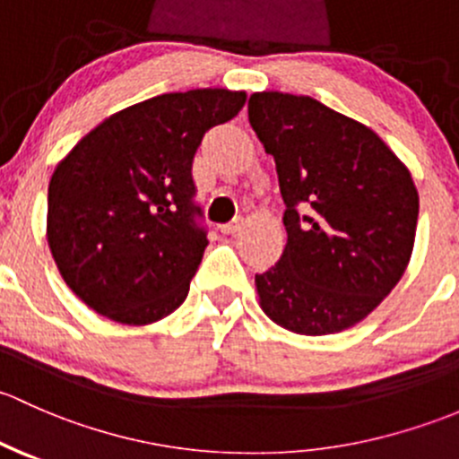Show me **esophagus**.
<instances>
[{"instance_id":"esophagus-1","label":"esophagus","mask_w":459,"mask_h":459,"mask_svg":"<svg viewBox=\"0 0 459 459\" xmlns=\"http://www.w3.org/2000/svg\"><path fill=\"white\" fill-rule=\"evenodd\" d=\"M240 228H243V221L236 219V221H231V223L223 225L221 231H223V234H236V231H240Z\"/></svg>"}]
</instances>
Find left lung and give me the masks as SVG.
Wrapping results in <instances>:
<instances>
[{
  "label": "left lung",
  "mask_w": 459,
  "mask_h": 459,
  "mask_svg": "<svg viewBox=\"0 0 459 459\" xmlns=\"http://www.w3.org/2000/svg\"><path fill=\"white\" fill-rule=\"evenodd\" d=\"M247 112L285 201L282 256L256 273L263 311L302 335L353 327L409 264L420 210L411 172L371 127L311 97L254 92Z\"/></svg>",
  "instance_id": "left-lung-1"
}]
</instances>
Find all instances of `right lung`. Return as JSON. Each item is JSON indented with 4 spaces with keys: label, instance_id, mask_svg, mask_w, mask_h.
Returning <instances> with one entry per match:
<instances>
[{
    "label": "right lung",
    "instance_id": "obj_1",
    "mask_svg": "<svg viewBox=\"0 0 459 459\" xmlns=\"http://www.w3.org/2000/svg\"><path fill=\"white\" fill-rule=\"evenodd\" d=\"M245 99L223 88L159 94L108 117L56 163L46 234L90 309L150 325L181 307L207 247L192 160Z\"/></svg>",
    "mask_w": 459,
    "mask_h": 459
}]
</instances>
